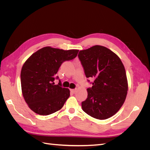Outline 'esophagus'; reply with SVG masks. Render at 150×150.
Here are the masks:
<instances>
[{
  "label": "esophagus",
  "instance_id": "1",
  "mask_svg": "<svg viewBox=\"0 0 150 150\" xmlns=\"http://www.w3.org/2000/svg\"><path fill=\"white\" fill-rule=\"evenodd\" d=\"M70 91H71V93H74L76 92V89H71Z\"/></svg>",
  "mask_w": 150,
  "mask_h": 150
}]
</instances>
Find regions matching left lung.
<instances>
[{"label": "left lung", "mask_w": 150, "mask_h": 150, "mask_svg": "<svg viewBox=\"0 0 150 150\" xmlns=\"http://www.w3.org/2000/svg\"><path fill=\"white\" fill-rule=\"evenodd\" d=\"M78 57L86 78L94 79L91 83L92 87L87 89V99L81 103L83 110L98 120L115 115L123 104L128 88L120 57L110 49L98 45L80 51Z\"/></svg>", "instance_id": "1"}]
</instances>
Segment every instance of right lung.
I'll return each instance as SVG.
<instances>
[{"label":"right lung","mask_w":150,"mask_h":150,"mask_svg":"<svg viewBox=\"0 0 150 150\" xmlns=\"http://www.w3.org/2000/svg\"><path fill=\"white\" fill-rule=\"evenodd\" d=\"M79 50L45 47L28 59L21 72L22 94L31 110L40 115L52 114L62 108L70 96L69 89L62 88L60 80L54 84L56 74L65 61L74 59Z\"/></svg>","instance_id":"right-lung-1"}]
</instances>
